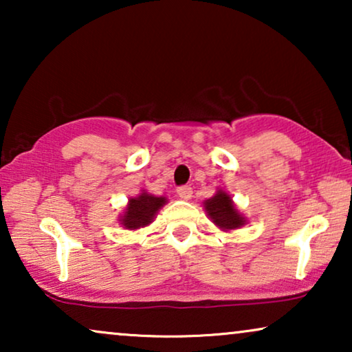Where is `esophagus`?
<instances>
[{
  "mask_svg": "<svg viewBox=\"0 0 352 352\" xmlns=\"http://www.w3.org/2000/svg\"><path fill=\"white\" fill-rule=\"evenodd\" d=\"M177 195H179V199L182 200H190L192 199V187L189 186H182L177 189Z\"/></svg>",
  "mask_w": 352,
  "mask_h": 352,
  "instance_id": "1",
  "label": "esophagus"
}]
</instances>
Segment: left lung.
<instances>
[{
	"label": "left lung",
	"instance_id": "8db88e82",
	"mask_svg": "<svg viewBox=\"0 0 352 352\" xmlns=\"http://www.w3.org/2000/svg\"><path fill=\"white\" fill-rule=\"evenodd\" d=\"M204 208L206 211V216L211 219V223L218 229L224 230V232L237 230L248 223L247 216L240 213L237 205L234 204L232 197L224 189H218L211 199L205 200Z\"/></svg>",
	"mask_w": 352,
	"mask_h": 352
}]
</instances>
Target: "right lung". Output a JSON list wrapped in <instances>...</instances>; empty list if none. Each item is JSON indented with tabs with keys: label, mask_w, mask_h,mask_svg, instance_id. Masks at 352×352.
<instances>
[{
	"label": "right lung",
	"mask_w": 352,
	"mask_h": 352,
	"mask_svg": "<svg viewBox=\"0 0 352 352\" xmlns=\"http://www.w3.org/2000/svg\"><path fill=\"white\" fill-rule=\"evenodd\" d=\"M166 204V197H157L146 189H142L139 195L129 197L123 213L120 214L118 223L122 224V228L128 230L147 228L155 219L157 213L160 211V208H163V205Z\"/></svg>",
	"instance_id": "obj_1"
}]
</instances>
